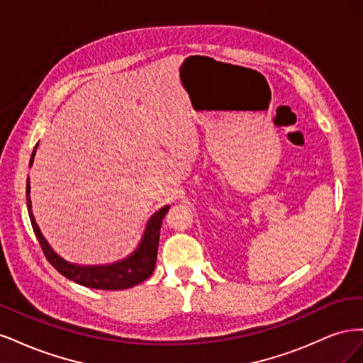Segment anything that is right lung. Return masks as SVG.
Listing matches in <instances>:
<instances>
[{"label": "right lung", "instance_id": "1", "mask_svg": "<svg viewBox=\"0 0 363 363\" xmlns=\"http://www.w3.org/2000/svg\"><path fill=\"white\" fill-rule=\"evenodd\" d=\"M35 152H36V148L31 152L30 167L33 163V159H35ZM27 207H28L33 232H35L47 260L62 274L63 277L79 283L82 286L92 288V289H103V291L128 289L147 280L156 268L160 225H162V219L168 213L169 206L162 207L159 212H156L151 216L145 230V235L142 238V242L139 244L138 250L133 252V255L124 260L112 263V265H106V267L72 265V263L63 260L51 250L45 238H43L40 233V230L35 221V216L31 213L28 179H27Z\"/></svg>", "mask_w": 363, "mask_h": 363}]
</instances>
